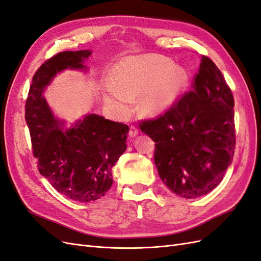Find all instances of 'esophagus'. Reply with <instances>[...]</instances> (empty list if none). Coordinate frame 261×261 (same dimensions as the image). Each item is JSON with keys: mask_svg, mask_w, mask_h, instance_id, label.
<instances>
[{"mask_svg": "<svg viewBox=\"0 0 261 261\" xmlns=\"http://www.w3.org/2000/svg\"><path fill=\"white\" fill-rule=\"evenodd\" d=\"M129 136L130 137H135V136H137L138 135V129L135 127V126H130V129H129Z\"/></svg>", "mask_w": 261, "mask_h": 261, "instance_id": "34e87169", "label": "esophagus"}]
</instances>
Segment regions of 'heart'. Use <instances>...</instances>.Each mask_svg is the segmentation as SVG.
I'll return each mask as SVG.
<instances>
[{"mask_svg":"<svg viewBox=\"0 0 261 261\" xmlns=\"http://www.w3.org/2000/svg\"><path fill=\"white\" fill-rule=\"evenodd\" d=\"M113 87L106 97L107 105L120 116L132 111V101L138 100L139 112L149 117L161 115L174 106L188 84V73L173 66L168 58L158 54L129 57L115 64Z\"/></svg>","mask_w":261,"mask_h":261,"instance_id":"1","label":"heart"}]
</instances>
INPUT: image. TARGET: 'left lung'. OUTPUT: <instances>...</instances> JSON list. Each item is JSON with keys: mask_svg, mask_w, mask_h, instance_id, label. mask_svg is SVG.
I'll return each mask as SVG.
<instances>
[{"mask_svg": "<svg viewBox=\"0 0 261 261\" xmlns=\"http://www.w3.org/2000/svg\"><path fill=\"white\" fill-rule=\"evenodd\" d=\"M192 87L167 112L139 124L155 143L160 178L184 198L206 195L221 183L236 144L232 91L206 55Z\"/></svg>", "mask_w": 261, "mask_h": 261, "instance_id": "1", "label": "left lung"}]
</instances>
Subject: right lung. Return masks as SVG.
<instances>
[{
	"mask_svg": "<svg viewBox=\"0 0 261 261\" xmlns=\"http://www.w3.org/2000/svg\"><path fill=\"white\" fill-rule=\"evenodd\" d=\"M88 50L64 51L37 69L26 100V122L38 169L59 193L80 202L94 201L111 187L112 168L126 150L127 125L89 114L63 129L42 98L57 73L82 68Z\"/></svg>",
	"mask_w": 261,
	"mask_h": 261,
	"instance_id": "right-lung-1",
	"label": "right lung"
}]
</instances>
